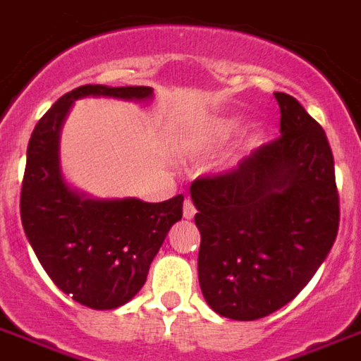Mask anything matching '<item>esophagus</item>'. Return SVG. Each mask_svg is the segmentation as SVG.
<instances>
[{"mask_svg": "<svg viewBox=\"0 0 361 361\" xmlns=\"http://www.w3.org/2000/svg\"><path fill=\"white\" fill-rule=\"evenodd\" d=\"M195 214H197V208H195V204H192L191 200L187 199L185 202H183V217H185V219H192Z\"/></svg>", "mask_w": 361, "mask_h": 361, "instance_id": "obj_1", "label": "esophagus"}]
</instances>
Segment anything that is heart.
<instances>
[{
  "label": "heart",
  "mask_w": 361,
  "mask_h": 361,
  "mask_svg": "<svg viewBox=\"0 0 361 361\" xmlns=\"http://www.w3.org/2000/svg\"><path fill=\"white\" fill-rule=\"evenodd\" d=\"M238 128L236 117H217L197 125L181 137V149L185 153H202L216 145L224 144Z\"/></svg>",
  "instance_id": "1"
}]
</instances>
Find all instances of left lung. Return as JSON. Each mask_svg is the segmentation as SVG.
<instances>
[{
    "mask_svg": "<svg viewBox=\"0 0 361 361\" xmlns=\"http://www.w3.org/2000/svg\"><path fill=\"white\" fill-rule=\"evenodd\" d=\"M280 136L238 166L191 183L206 302L233 320L282 309L309 284L339 231L334 153L324 128L286 92Z\"/></svg>",
    "mask_w": 361,
    "mask_h": 361,
    "instance_id": "obj_1",
    "label": "left lung"
}]
</instances>
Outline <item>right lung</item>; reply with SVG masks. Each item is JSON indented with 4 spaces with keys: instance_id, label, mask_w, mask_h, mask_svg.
Instances as JSON below:
<instances>
[{
    "instance_id": "obj_1",
    "label": "right lung",
    "mask_w": 361,
    "mask_h": 361,
    "mask_svg": "<svg viewBox=\"0 0 361 361\" xmlns=\"http://www.w3.org/2000/svg\"><path fill=\"white\" fill-rule=\"evenodd\" d=\"M151 92V87H77L52 104L27 144L22 227L52 282L89 309H117L142 290L151 261L183 216V195L164 202L77 195L60 174V126L73 100L82 96L145 100Z\"/></svg>"
}]
</instances>
